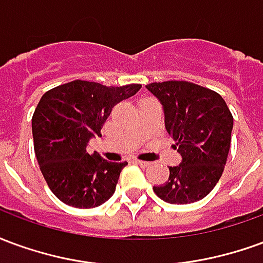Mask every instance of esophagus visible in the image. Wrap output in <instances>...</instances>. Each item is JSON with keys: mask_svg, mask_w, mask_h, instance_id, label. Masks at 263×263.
<instances>
[{"mask_svg": "<svg viewBox=\"0 0 263 263\" xmlns=\"http://www.w3.org/2000/svg\"><path fill=\"white\" fill-rule=\"evenodd\" d=\"M134 162H135V163H137V165L141 166V167H148V166L151 165V163H149V162H145V160L135 159V160H134Z\"/></svg>", "mask_w": 263, "mask_h": 263, "instance_id": "34e87169", "label": "esophagus"}]
</instances>
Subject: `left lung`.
Masks as SVG:
<instances>
[{"instance_id":"8db88e82","label":"left lung","mask_w":263,"mask_h":263,"mask_svg":"<svg viewBox=\"0 0 263 263\" xmlns=\"http://www.w3.org/2000/svg\"><path fill=\"white\" fill-rule=\"evenodd\" d=\"M149 91L165 112V126L182 156L169 167L167 182L155 186L156 196L171 204H190L214 189L224 172L234 120L218 92L189 81L151 83Z\"/></svg>"}]
</instances>
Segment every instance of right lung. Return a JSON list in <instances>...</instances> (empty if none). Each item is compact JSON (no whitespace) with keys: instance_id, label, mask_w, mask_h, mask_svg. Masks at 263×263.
Instances as JSON below:
<instances>
[{"instance_id":"1","label":"right lung","mask_w":263,"mask_h":263,"mask_svg":"<svg viewBox=\"0 0 263 263\" xmlns=\"http://www.w3.org/2000/svg\"><path fill=\"white\" fill-rule=\"evenodd\" d=\"M141 87L74 80L43 94L32 117L33 146L43 177L60 201L76 209H92L114 194L128 163L90 155L87 146L91 138L101 137L115 105Z\"/></svg>"}]
</instances>
